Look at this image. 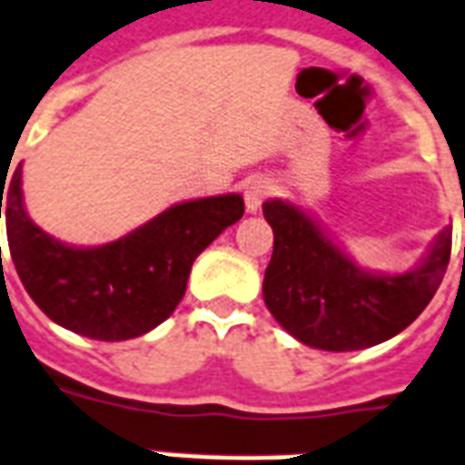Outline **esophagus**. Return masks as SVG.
I'll return each mask as SVG.
<instances>
[{"mask_svg":"<svg viewBox=\"0 0 465 465\" xmlns=\"http://www.w3.org/2000/svg\"><path fill=\"white\" fill-rule=\"evenodd\" d=\"M268 194H271V184H268L266 180H261V177L251 180L249 184H246V192H243V199H246V212L256 214V212L261 209V204L266 202Z\"/></svg>","mask_w":465,"mask_h":465,"instance_id":"1","label":"esophagus"}]
</instances>
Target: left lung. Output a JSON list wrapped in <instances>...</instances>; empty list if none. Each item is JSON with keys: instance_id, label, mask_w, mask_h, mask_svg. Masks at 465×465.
<instances>
[{"instance_id": "1", "label": "left lung", "mask_w": 465, "mask_h": 465, "mask_svg": "<svg viewBox=\"0 0 465 465\" xmlns=\"http://www.w3.org/2000/svg\"><path fill=\"white\" fill-rule=\"evenodd\" d=\"M263 216L273 229V256L263 278L268 311L295 340L328 352L380 345L409 328L434 298L451 259V226H446L414 271L367 273L291 202L271 199Z\"/></svg>"}]
</instances>
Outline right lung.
I'll list each match as a JSON object with an SVG mask.
<instances>
[{"mask_svg":"<svg viewBox=\"0 0 465 465\" xmlns=\"http://www.w3.org/2000/svg\"><path fill=\"white\" fill-rule=\"evenodd\" d=\"M2 214L14 268L31 301L61 328L118 342L145 335L170 318L187 291L194 259L242 219L243 199L223 194L174 204L118 242L78 249L31 222L19 164L7 189L0 184Z\"/></svg>","mask_w":465,"mask_h":465,"instance_id":"1","label":"right lung"}]
</instances>
